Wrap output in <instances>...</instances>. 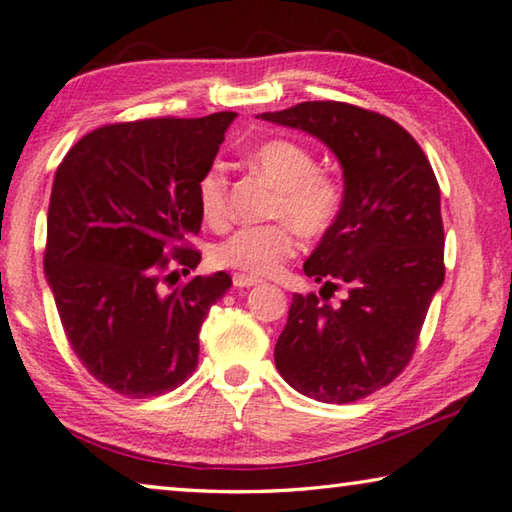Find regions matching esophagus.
<instances>
[{
  "instance_id": "34e87169",
  "label": "esophagus",
  "mask_w": 512,
  "mask_h": 512,
  "mask_svg": "<svg viewBox=\"0 0 512 512\" xmlns=\"http://www.w3.org/2000/svg\"><path fill=\"white\" fill-rule=\"evenodd\" d=\"M232 282H234V287H239V289H243V287H255V285H259V278H255V275H246V273H234L232 275Z\"/></svg>"
}]
</instances>
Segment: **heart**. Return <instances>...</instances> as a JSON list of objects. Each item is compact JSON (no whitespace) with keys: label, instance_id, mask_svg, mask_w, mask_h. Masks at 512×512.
Masks as SVG:
<instances>
[{"label":"heart","instance_id":"obj_1","mask_svg":"<svg viewBox=\"0 0 512 512\" xmlns=\"http://www.w3.org/2000/svg\"><path fill=\"white\" fill-rule=\"evenodd\" d=\"M248 161L278 189L271 218L280 221L232 232L216 243L212 262L257 278L275 273L294 257L298 248L296 232L307 239H319L335 227L344 209V186L335 175L316 168L312 150L289 139L259 143L248 154ZM198 207L209 225L225 223L227 170L223 164H212L202 173Z\"/></svg>","mask_w":512,"mask_h":512}]
</instances>
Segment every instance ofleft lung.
<instances>
[{"label":"left lung","instance_id":"obj_1","mask_svg":"<svg viewBox=\"0 0 512 512\" xmlns=\"http://www.w3.org/2000/svg\"><path fill=\"white\" fill-rule=\"evenodd\" d=\"M262 118L316 136L344 170L342 216L303 271L331 286L346 281L349 296L332 308L322 289L323 301L294 294L275 367L310 399L353 403L405 369L444 282L440 184L419 143L376 111L300 102Z\"/></svg>","mask_w":512,"mask_h":512}]
</instances>
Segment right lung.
<instances>
[{
    "instance_id": "1",
    "label": "right lung",
    "mask_w": 512,
    "mask_h": 512,
    "mask_svg": "<svg viewBox=\"0 0 512 512\" xmlns=\"http://www.w3.org/2000/svg\"><path fill=\"white\" fill-rule=\"evenodd\" d=\"M234 118L104 125L56 168L45 275L72 351L113 392H173L198 367L200 326L232 278L173 285L200 264L198 182Z\"/></svg>"
}]
</instances>
